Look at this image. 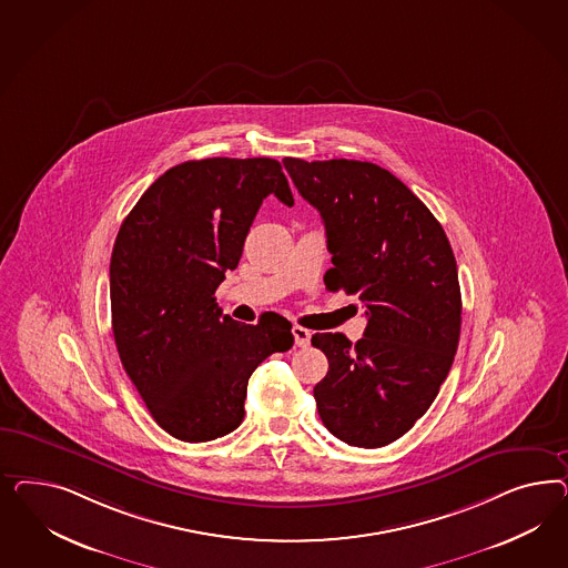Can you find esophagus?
<instances>
[{"mask_svg":"<svg viewBox=\"0 0 568 568\" xmlns=\"http://www.w3.org/2000/svg\"><path fill=\"white\" fill-rule=\"evenodd\" d=\"M292 333L293 339H295V345H297V347H308L310 335H312L308 328L300 327V325H293Z\"/></svg>","mask_w":568,"mask_h":568,"instance_id":"34e87169","label":"esophagus"}]
</instances>
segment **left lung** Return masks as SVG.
Wrapping results in <instances>:
<instances>
[{
    "instance_id": "1",
    "label": "left lung",
    "mask_w": 568,
    "mask_h": 568,
    "mask_svg": "<svg viewBox=\"0 0 568 568\" xmlns=\"http://www.w3.org/2000/svg\"><path fill=\"white\" fill-rule=\"evenodd\" d=\"M327 229L325 285L358 295L364 337L316 333L328 373L314 387L323 425L347 446L383 447L429 410L460 339L458 268L437 219L373 162L285 158Z\"/></svg>"
}]
</instances>
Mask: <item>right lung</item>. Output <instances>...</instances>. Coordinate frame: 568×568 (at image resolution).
Segmentation results:
<instances>
[{"label":"right lung","mask_w":568,"mask_h":568,"mask_svg":"<svg viewBox=\"0 0 568 568\" xmlns=\"http://www.w3.org/2000/svg\"><path fill=\"white\" fill-rule=\"evenodd\" d=\"M268 195L293 206L273 158L190 160L155 179L114 241L116 349L155 423L181 442L237 429L252 373L293 345L287 318L266 312L243 325L214 297Z\"/></svg>","instance_id":"obj_1"}]
</instances>
